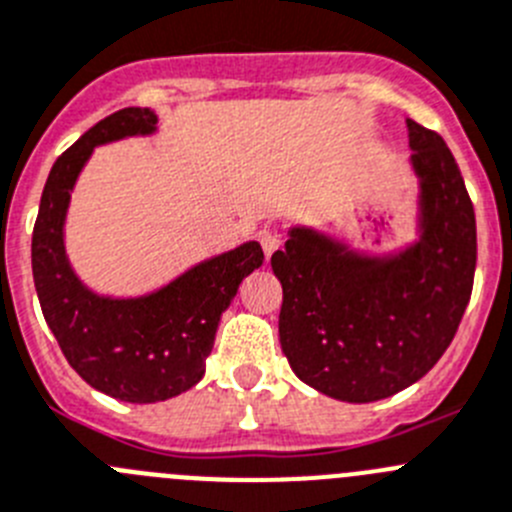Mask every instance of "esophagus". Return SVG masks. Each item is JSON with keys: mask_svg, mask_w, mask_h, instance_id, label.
<instances>
[{"mask_svg": "<svg viewBox=\"0 0 512 512\" xmlns=\"http://www.w3.org/2000/svg\"><path fill=\"white\" fill-rule=\"evenodd\" d=\"M260 245H262V252H265V257L270 260V257H273V252L280 247L278 232H273V229H265V232L260 234Z\"/></svg>", "mask_w": 512, "mask_h": 512, "instance_id": "esophagus-1", "label": "esophagus"}]
</instances>
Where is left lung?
Here are the masks:
<instances>
[{"label":"left lung","mask_w":512,"mask_h":512,"mask_svg":"<svg viewBox=\"0 0 512 512\" xmlns=\"http://www.w3.org/2000/svg\"><path fill=\"white\" fill-rule=\"evenodd\" d=\"M418 181L416 237L365 252L290 227L270 260L283 285L278 334L298 380L344 403H375L421 380L472 296L477 227L459 165L436 132L405 119Z\"/></svg>","instance_id":"8db88e82"}]
</instances>
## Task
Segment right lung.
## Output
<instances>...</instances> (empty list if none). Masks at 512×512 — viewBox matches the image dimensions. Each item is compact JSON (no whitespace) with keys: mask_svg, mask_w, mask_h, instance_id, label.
Returning <instances> with one entry per match:
<instances>
[{"mask_svg":"<svg viewBox=\"0 0 512 512\" xmlns=\"http://www.w3.org/2000/svg\"><path fill=\"white\" fill-rule=\"evenodd\" d=\"M155 132L158 114L142 107L119 109L84 132L50 168L32 232L35 290L68 365L124 403L176 398L204 377L222 313L265 260L250 239L142 296H109L78 278L66 252V216L81 170L96 147Z\"/></svg>","mask_w":512,"mask_h":512,"instance_id":"right-lung-1","label":"right lung"}]
</instances>
